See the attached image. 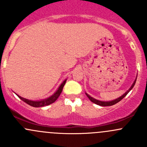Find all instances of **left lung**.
Here are the masks:
<instances>
[{"label": "left lung", "mask_w": 147, "mask_h": 147, "mask_svg": "<svg viewBox=\"0 0 147 147\" xmlns=\"http://www.w3.org/2000/svg\"><path fill=\"white\" fill-rule=\"evenodd\" d=\"M136 80H137V78H136V80H134V83H133V84H132V85L131 86V87H130V88L129 89V90H127V91L126 92L124 93V94H123L122 96H121V97H119V98L116 99V100H112V101H110V102H102V101H100V100H95V99L92 98V97H90V96L89 95V94H86V95L87 96V97H88L89 100H90V101L92 102L93 103L96 104V105H100V106H103V107L112 106V105H115V104H117V102H119V101H121V100H122V99L124 98V97H125V96L127 95V94H128L130 90H131V89H132L133 87H134V84H135V83H136Z\"/></svg>", "instance_id": "1"}]
</instances>
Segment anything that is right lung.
<instances>
[{
  "instance_id": "obj_1",
  "label": "right lung",
  "mask_w": 147,
  "mask_h": 147,
  "mask_svg": "<svg viewBox=\"0 0 147 147\" xmlns=\"http://www.w3.org/2000/svg\"><path fill=\"white\" fill-rule=\"evenodd\" d=\"M66 80H64V82L60 84V86L59 87L58 90L56 91V92L53 95H52L51 97H48L47 99H45V100H40V101H31V100H27V99H25V98H23V97H21L20 96L18 95V94L17 95L18 96V97L20 99V100H22L23 102H25L26 103H27L28 105H30V106H32V107H40L47 106V105H50V104L53 103V102H55L56 100H57V99L58 98L59 96H60V94H61L62 91H63V87H64L65 82H66Z\"/></svg>"
}]
</instances>
